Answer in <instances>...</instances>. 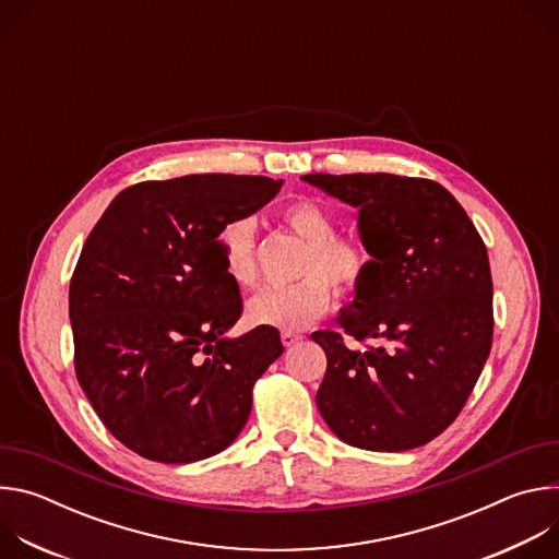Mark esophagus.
I'll return each instance as SVG.
<instances>
[{
	"label": "esophagus",
	"instance_id": "34e87169",
	"mask_svg": "<svg viewBox=\"0 0 559 559\" xmlns=\"http://www.w3.org/2000/svg\"><path fill=\"white\" fill-rule=\"evenodd\" d=\"M281 341H283V345L285 347H294L296 343H300L302 341V336L300 334H296V332H281Z\"/></svg>",
	"mask_w": 559,
	"mask_h": 559
}]
</instances>
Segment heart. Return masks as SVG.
I'll return each instance as SVG.
<instances>
[{
  "label": "heart",
  "instance_id": "obj_1",
  "mask_svg": "<svg viewBox=\"0 0 559 559\" xmlns=\"http://www.w3.org/2000/svg\"><path fill=\"white\" fill-rule=\"evenodd\" d=\"M281 223L292 229L305 250L294 285L267 287L250 298L246 316L252 325L276 330H305L313 325L341 296H356L373 270V257L356 236L336 234V216L323 203L298 197L278 212ZM218 252L225 274L241 289L259 283L254 221L236 216L218 231Z\"/></svg>",
  "mask_w": 559,
  "mask_h": 559
}]
</instances>
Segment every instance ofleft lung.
I'll return each mask as SVG.
<instances>
[{"label": "left lung", "mask_w": 559, "mask_h": 559, "mask_svg": "<svg viewBox=\"0 0 559 559\" xmlns=\"http://www.w3.org/2000/svg\"><path fill=\"white\" fill-rule=\"evenodd\" d=\"M302 179L360 207V236L373 257L367 283L341 316L343 332L311 334L328 356L318 412L360 449L427 444L457 418L491 352L493 281L483 236L431 179ZM347 335L366 347L349 348Z\"/></svg>", "instance_id": "1"}]
</instances>
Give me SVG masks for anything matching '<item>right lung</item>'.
I'll list each match as a JSON object with an SVG mask.
<instances>
[{"instance_id": "obj_1", "label": "right lung", "mask_w": 559, "mask_h": 559, "mask_svg": "<svg viewBox=\"0 0 559 559\" xmlns=\"http://www.w3.org/2000/svg\"><path fill=\"white\" fill-rule=\"evenodd\" d=\"M281 186L250 175L141 181L88 234L68 296L74 373L106 429L141 457L197 462L246 427L283 343L263 325L223 338L243 300L216 238Z\"/></svg>"}]
</instances>
